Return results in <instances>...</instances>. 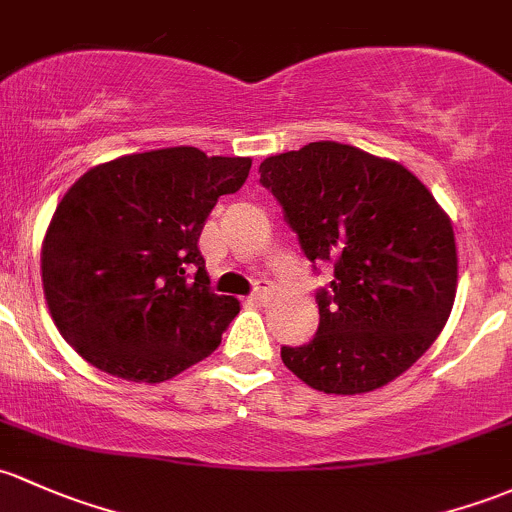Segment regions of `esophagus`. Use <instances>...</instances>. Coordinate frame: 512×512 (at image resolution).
Segmentation results:
<instances>
[{"label": "esophagus", "instance_id": "34e87169", "mask_svg": "<svg viewBox=\"0 0 512 512\" xmlns=\"http://www.w3.org/2000/svg\"><path fill=\"white\" fill-rule=\"evenodd\" d=\"M267 297H270V289H267L265 284H257L255 292L250 294V301H252V304H265Z\"/></svg>", "mask_w": 512, "mask_h": 512}]
</instances>
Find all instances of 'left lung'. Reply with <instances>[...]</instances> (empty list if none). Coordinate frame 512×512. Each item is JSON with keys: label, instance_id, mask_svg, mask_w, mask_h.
Wrapping results in <instances>:
<instances>
[{"label": "left lung", "instance_id": "obj_1", "mask_svg": "<svg viewBox=\"0 0 512 512\" xmlns=\"http://www.w3.org/2000/svg\"><path fill=\"white\" fill-rule=\"evenodd\" d=\"M260 184L284 208L311 262H333L319 289V331L282 348L299 380L360 395L400 378L437 341L459 284L449 215L392 159L351 144L311 142L267 157Z\"/></svg>", "mask_w": 512, "mask_h": 512}]
</instances>
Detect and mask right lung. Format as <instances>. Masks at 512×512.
<instances>
[{
	"mask_svg": "<svg viewBox=\"0 0 512 512\" xmlns=\"http://www.w3.org/2000/svg\"><path fill=\"white\" fill-rule=\"evenodd\" d=\"M250 157L166 147L85 171L41 245L43 297L90 365L132 383L176 378L220 346L240 301L211 292L198 238Z\"/></svg>",
	"mask_w": 512,
	"mask_h": 512,
	"instance_id": "add662e5",
	"label": "right lung"
}]
</instances>
